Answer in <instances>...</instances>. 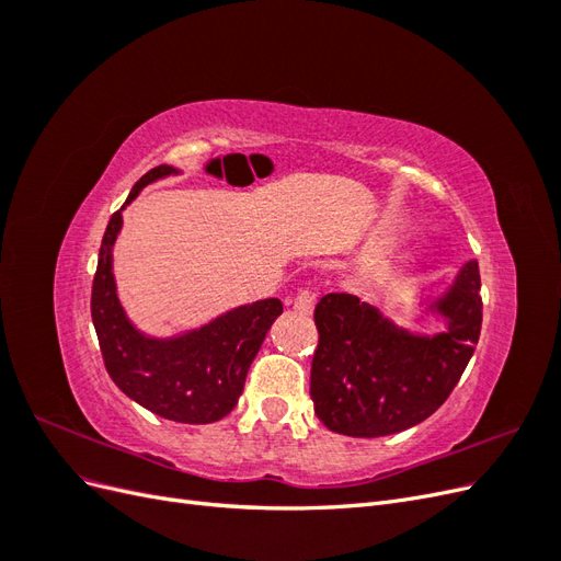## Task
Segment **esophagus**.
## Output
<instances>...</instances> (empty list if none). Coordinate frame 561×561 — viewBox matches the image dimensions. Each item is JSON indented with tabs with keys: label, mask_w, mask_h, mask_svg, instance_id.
<instances>
[{
	"label": "esophagus",
	"mask_w": 561,
	"mask_h": 561,
	"mask_svg": "<svg viewBox=\"0 0 561 561\" xmlns=\"http://www.w3.org/2000/svg\"><path fill=\"white\" fill-rule=\"evenodd\" d=\"M313 304H316V295L311 290H299L297 297L293 299V307L299 316H311L313 313Z\"/></svg>",
	"instance_id": "34e87169"
}]
</instances>
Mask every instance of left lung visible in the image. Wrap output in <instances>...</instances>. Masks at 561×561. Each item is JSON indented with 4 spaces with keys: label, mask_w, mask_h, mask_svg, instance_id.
<instances>
[{
    "label": "left lung",
    "mask_w": 561,
    "mask_h": 561,
    "mask_svg": "<svg viewBox=\"0 0 561 561\" xmlns=\"http://www.w3.org/2000/svg\"><path fill=\"white\" fill-rule=\"evenodd\" d=\"M431 311L445 318L447 330L426 336L398 328L379 309L346 293H330L318 301L311 400L332 433L393 435L443 407L482 330L478 262L463 264Z\"/></svg>",
    "instance_id": "1"
}]
</instances>
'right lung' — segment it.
<instances>
[{
	"instance_id": "obj_1",
	"label": "right lung",
	"mask_w": 561,
	"mask_h": 561,
	"mask_svg": "<svg viewBox=\"0 0 561 561\" xmlns=\"http://www.w3.org/2000/svg\"><path fill=\"white\" fill-rule=\"evenodd\" d=\"M178 173L173 165L151 168L135 182L122 210L142 186ZM122 210L112 215L105 229L91 293V316L107 375L130 400L168 421H219L239 402L248 369L268 328L283 313V304L276 297L252 301L198 330L168 339L142 334L118 301L112 274V248L124 225Z\"/></svg>"
}]
</instances>
